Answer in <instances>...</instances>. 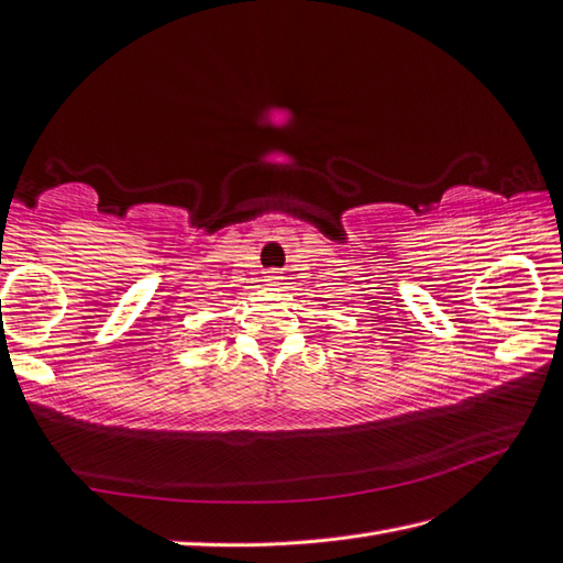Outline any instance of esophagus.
Returning <instances> with one entry per match:
<instances>
[{
  "label": "esophagus",
  "instance_id": "1",
  "mask_svg": "<svg viewBox=\"0 0 563 563\" xmlns=\"http://www.w3.org/2000/svg\"><path fill=\"white\" fill-rule=\"evenodd\" d=\"M264 283H266V285H278V283H280V273H278V271H268Z\"/></svg>",
  "mask_w": 563,
  "mask_h": 563
}]
</instances>
